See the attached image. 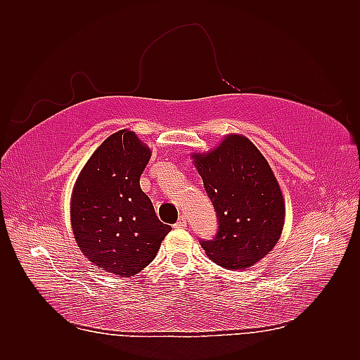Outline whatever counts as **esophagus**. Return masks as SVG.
I'll list each match as a JSON object with an SVG mask.
<instances>
[{
  "label": "esophagus",
  "instance_id": "34e87169",
  "mask_svg": "<svg viewBox=\"0 0 360 360\" xmlns=\"http://www.w3.org/2000/svg\"><path fill=\"white\" fill-rule=\"evenodd\" d=\"M184 226H186V217L180 216V219L177 221L176 225H174V228H184Z\"/></svg>",
  "mask_w": 360,
  "mask_h": 360
}]
</instances>
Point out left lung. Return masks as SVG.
<instances>
[{
    "instance_id": "8db88e82",
    "label": "left lung",
    "mask_w": 360,
    "mask_h": 360,
    "mask_svg": "<svg viewBox=\"0 0 360 360\" xmlns=\"http://www.w3.org/2000/svg\"><path fill=\"white\" fill-rule=\"evenodd\" d=\"M191 158L219 221L213 240L201 242L207 257L226 270L254 266L276 246L285 224V201L267 159L240 134Z\"/></svg>"
}]
</instances>
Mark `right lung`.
Returning a JSON list of instances; mask_svg holds the SVG:
<instances>
[{
	"label": "right lung",
	"instance_id": "right-lung-1",
	"mask_svg": "<svg viewBox=\"0 0 360 360\" xmlns=\"http://www.w3.org/2000/svg\"><path fill=\"white\" fill-rule=\"evenodd\" d=\"M151 150L134 130L108 136L73 184L70 222L75 242L91 264L130 278L155 259L171 231L141 191L139 177Z\"/></svg>",
	"mask_w": 360,
	"mask_h": 360
}]
</instances>
